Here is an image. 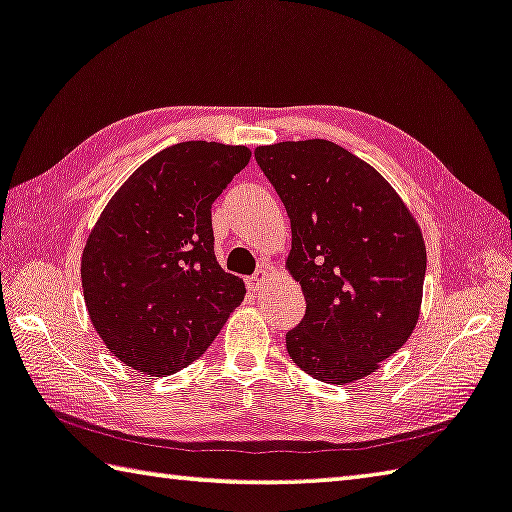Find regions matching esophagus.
<instances>
[{"mask_svg":"<svg viewBox=\"0 0 512 512\" xmlns=\"http://www.w3.org/2000/svg\"><path fill=\"white\" fill-rule=\"evenodd\" d=\"M268 282H271V273H268V268H259L255 277H250L248 284L253 291H264V288H268Z\"/></svg>","mask_w":512,"mask_h":512,"instance_id":"34e87169","label":"esophagus"}]
</instances>
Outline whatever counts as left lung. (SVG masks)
I'll use <instances>...</instances> for the list:
<instances>
[{
	"instance_id": "1",
	"label": "left lung",
	"mask_w": 512,
	"mask_h": 512,
	"mask_svg": "<svg viewBox=\"0 0 512 512\" xmlns=\"http://www.w3.org/2000/svg\"><path fill=\"white\" fill-rule=\"evenodd\" d=\"M255 159L291 219L286 271L306 300L288 356L322 383L369 376L421 315V226L383 174L324 138L262 145Z\"/></svg>"
}]
</instances>
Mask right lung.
Returning a JSON list of instances; mask_svg holds the SVG:
<instances>
[{
    "label": "right lung",
    "instance_id": "obj_1",
    "mask_svg": "<svg viewBox=\"0 0 512 512\" xmlns=\"http://www.w3.org/2000/svg\"><path fill=\"white\" fill-rule=\"evenodd\" d=\"M253 152L188 141L120 185L82 248L87 313L109 353L145 376L192 365L244 302L215 255L210 208Z\"/></svg>",
    "mask_w": 512,
    "mask_h": 512
}]
</instances>
